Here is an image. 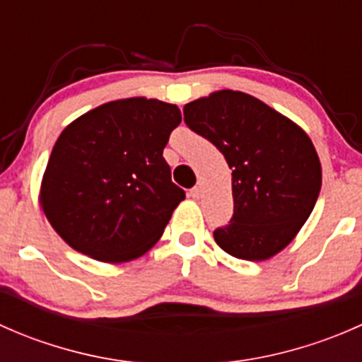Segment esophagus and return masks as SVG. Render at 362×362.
<instances>
[{
    "instance_id": "34e87169",
    "label": "esophagus",
    "mask_w": 362,
    "mask_h": 362,
    "mask_svg": "<svg viewBox=\"0 0 362 362\" xmlns=\"http://www.w3.org/2000/svg\"><path fill=\"white\" fill-rule=\"evenodd\" d=\"M189 196H191L192 199H199V198H202V189H199V187H192L191 192H189Z\"/></svg>"
}]
</instances>
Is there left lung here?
<instances>
[{
	"mask_svg": "<svg viewBox=\"0 0 362 362\" xmlns=\"http://www.w3.org/2000/svg\"><path fill=\"white\" fill-rule=\"evenodd\" d=\"M184 120L224 154L235 211L214 231L222 250L266 261L296 238L315 206L322 170L308 134L257 98L222 89L184 107Z\"/></svg>",
	"mask_w": 362,
	"mask_h": 362,
	"instance_id": "obj_1",
	"label": "left lung"
}]
</instances>
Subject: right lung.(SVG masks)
I'll use <instances>...</instances> for the list:
<instances>
[{
  "label": "right lung",
  "instance_id": "right-lung-1",
  "mask_svg": "<svg viewBox=\"0 0 362 362\" xmlns=\"http://www.w3.org/2000/svg\"><path fill=\"white\" fill-rule=\"evenodd\" d=\"M177 105L144 96L108 101L63 129L40 204L71 249L101 262H127L163 236L185 192L163 158L180 124Z\"/></svg>",
  "mask_w": 362,
  "mask_h": 362
}]
</instances>
